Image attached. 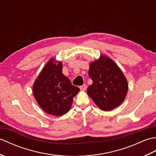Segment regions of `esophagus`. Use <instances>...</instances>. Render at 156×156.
I'll return each mask as SVG.
<instances>
[{
    "mask_svg": "<svg viewBox=\"0 0 156 156\" xmlns=\"http://www.w3.org/2000/svg\"><path fill=\"white\" fill-rule=\"evenodd\" d=\"M86 88H87V86H86V84L80 86V90H82V91H84L86 90Z\"/></svg>",
    "mask_w": 156,
    "mask_h": 156,
    "instance_id": "esophagus-1",
    "label": "esophagus"
}]
</instances>
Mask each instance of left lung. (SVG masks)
I'll return each mask as SVG.
<instances>
[{
  "label": "left lung",
  "instance_id": "1",
  "mask_svg": "<svg viewBox=\"0 0 156 156\" xmlns=\"http://www.w3.org/2000/svg\"><path fill=\"white\" fill-rule=\"evenodd\" d=\"M88 75L92 84L88 87L87 94L99 108L109 111L122 103L127 94L128 82L112 59L101 55L90 64Z\"/></svg>",
  "mask_w": 156,
  "mask_h": 156
}]
</instances>
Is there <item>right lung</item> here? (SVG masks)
Segmentation results:
<instances>
[{"mask_svg": "<svg viewBox=\"0 0 156 156\" xmlns=\"http://www.w3.org/2000/svg\"><path fill=\"white\" fill-rule=\"evenodd\" d=\"M80 91L62 73V63L51 58L33 85L36 101L49 115L62 116L70 109L73 98Z\"/></svg>", "mask_w": 156, "mask_h": 156, "instance_id": "1", "label": "right lung"}]
</instances>
